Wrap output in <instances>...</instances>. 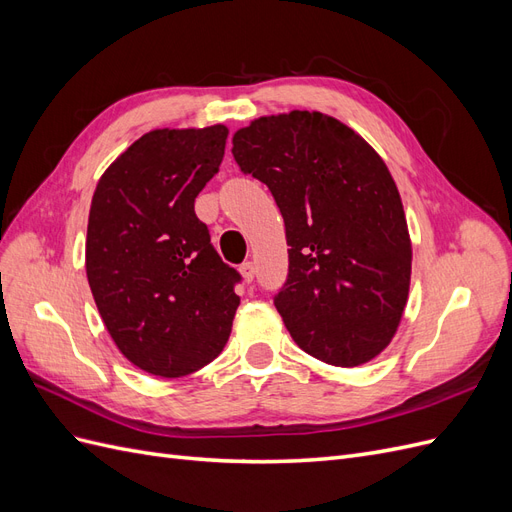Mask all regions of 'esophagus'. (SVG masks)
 <instances>
[{"mask_svg":"<svg viewBox=\"0 0 512 512\" xmlns=\"http://www.w3.org/2000/svg\"><path fill=\"white\" fill-rule=\"evenodd\" d=\"M239 273H241V277L243 280L250 284L252 280H254V275H256V267H254V262H243V265L239 267Z\"/></svg>","mask_w":512,"mask_h":512,"instance_id":"obj_1","label":"esophagus"}]
</instances>
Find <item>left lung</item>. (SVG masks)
I'll return each mask as SVG.
<instances>
[{"label":"left lung","instance_id":"obj_1","mask_svg":"<svg viewBox=\"0 0 512 512\" xmlns=\"http://www.w3.org/2000/svg\"><path fill=\"white\" fill-rule=\"evenodd\" d=\"M232 156L282 211L288 280L273 303L294 342L337 367L374 359L397 333L412 273L406 213L384 160L318 111L254 119L232 136Z\"/></svg>","mask_w":512,"mask_h":512}]
</instances>
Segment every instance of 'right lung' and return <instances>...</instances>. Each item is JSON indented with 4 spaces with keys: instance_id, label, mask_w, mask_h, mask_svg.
<instances>
[{
    "instance_id": "right-lung-1",
    "label": "right lung",
    "mask_w": 512,
    "mask_h": 512,
    "mask_svg": "<svg viewBox=\"0 0 512 512\" xmlns=\"http://www.w3.org/2000/svg\"><path fill=\"white\" fill-rule=\"evenodd\" d=\"M228 128L143 134L91 198L85 269L106 331L130 363L181 378L218 356L241 275L215 252L194 200L218 173Z\"/></svg>"
}]
</instances>
